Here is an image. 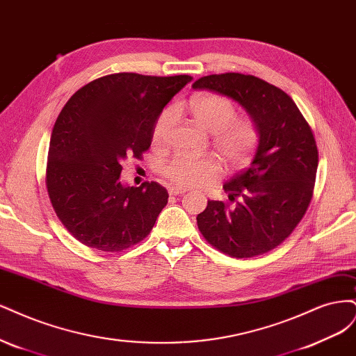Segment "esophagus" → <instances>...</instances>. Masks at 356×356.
<instances>
[{"label":"esophagus","mask_w":356,"mask_h":356,"mask_svg":"<svg viewBox=\"0 0 356 356\" xmlns=\"http://www.w3.org/2000/svg\"><path fill=\"white\" fill-rule=\"evenodd\" d=\"M186 191L185 189H181V188H170L168 189V193L171 195V197H177V195H181V193H185Z\"/></svg>","instance_id":"34e87169"}]
</instances>
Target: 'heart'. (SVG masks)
I'll use <instances>...</instances> for the list:
<instances>
[{"label":"heart","mask_w":356,"mask_h":356,"mask_svg":"<svg viewBox=\"0 0 356 356\" xmlns=\"http://www.w3.org/2000/svg\"><path fill=\"white\" fill-rule=\"evenodd\" d=\"M188 109L195 121L210 131L213 149L229 168L244 167L253 159L260 145V129L251 118L236 117L238 106L231 97L202 91L189 99ZM173 120L175 111L171 108L159 113L152 129L155 146L167 140ZM220 173V161L211 155L176 156L163 168V176L181 188L202 186Z\"/></svg>","instance_id":"heart-1"}]
</instances>
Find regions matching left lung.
I'll use <instances>...</instances> for the list:
<instances>
[{"label":"left lung","instance_id":"8db88e82","mask_svg":"<svg viewBox=\"0 0 356 356\" xmlns=\"http://www.w3.org/2000/svg\"><path fill=\"white\" fill-rule=\"evenodd\" d=\"M243 105L260 129L253 163L226 181L227 201H209L198 214L209 244L235 259L265 254L289 238L311 204L318 147L311 125L294 100L254 75L202 76L192 86Z\"/></svg>","mask_w":356,"mask_h":356}]
</instances>
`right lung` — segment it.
Listing matches in <instances>:
<instances>
[{
  "label": "right lung",
  "instance_id": "add662e5",
  "mask_svg": "<svg viewBox=\"0 0 356 356\" xmlns=\"http://www.w3.org/2000/svg\"><path fill=\"white\" fill-rule=\"evenodd\" d=\"M191 79L111 74L66 102L51 133L45 186L56 216L79 243L120 253L152 231L167 189L156 181L122 186V164L142 158L158 115Z\"/></svg>",
  "mask_w": 356,
  "mask_h": 356
}]
</instances>
